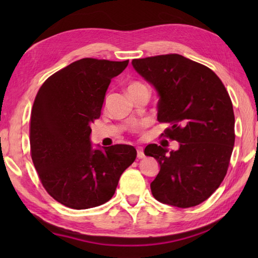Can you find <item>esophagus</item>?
Returning <instances> with one entry per match:
<instances>
[{
	"label": "esophagus",
	"mask_w": 258,
	"mask_h": 258,
	"mask_svg": "<svg viewBox=\"0 0 258 258\" xmlns=\"http://www.w3.org/2000/svg\"><path fill=\"white\" fill-rule=\"evenodd\" d=\"M138 157L139 158H144V152H143V149H142V147H138Z\"/></svg>",
	"instance_id": "obj_1"
}]
</instances>
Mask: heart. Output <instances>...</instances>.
Masks as SVG:
<instances>
[{"instance_id": "b5f03b06", "label": "heart", "mask_w": 258, "mask_h": 258, "mask_svg": "<svg viewBox=\"0 0 258 258\" xmlns=\"http://www.w3.org/2000/svg\"><path fill=\"white\" fill-rule=\"evenodd\" d=\"M143 84L142 83H140V82H134V83H132V84H130V86H128V89L127 90H131V89H134V87H139V86H142Z\"/></svg>"}]
</instances>
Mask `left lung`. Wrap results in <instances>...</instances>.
I'll return each mask as SVG.
<instances>
[{
    "mask_svg": "<svg viewBox=\"0 0 258 258\" xmlns=\"http://www.w3.org/2000/svg\"><path fill=\"white\" fill-rule=\"evenodd\" d=\"M132 65L158 93L157 120L172 125L165 136L179 143L169 153L156 144L145 147L161 167L152 194L172 206L199 205L227 173L235 142L231 97L211 69L179 54L135 58Z\"/></svg>",
    "mask_w": 258,
    "mask_h": 258,
    "instance_id": "1",
    "label": "left lung"
}]
</instances>
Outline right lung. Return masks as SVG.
<instances>
[{"label":"right lung","instance_id":"1","mask_svg":"<svg viewBox=\"0 0 258 258\" xmlns=\"http://www.w3.org/2000/svg\"><path fill=\"white\" fill-rule=\"evenodd\" d=\"M127 64L82 58L51 75L37 92L31 112L32 161L47 193L70 208L111 200L120 175L135 161L133 146L93 149L90 139L111 80Z\"/></svg>","mask_w":258,"mask_h":258}]
</instances>
